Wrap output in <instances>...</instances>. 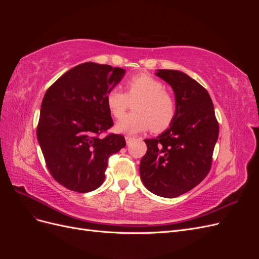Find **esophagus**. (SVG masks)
Listing matches in <instances>:
<instances>
[{"mask_svg": "<svg viewBox=\"0 0 259 259\" xmlns=\"http://www.w3.org/2000/svg\"><path fill=\"white\" fill-rule=\"evenodd\" d=\"M132 139H133V138H132L131 136H125V140H126V144H127V145L131 143Z\"/></svg>", "mask_w": 259, "mask_h": 259, "instance_id": "obj_1", "label": "esophagus"}]
</instances>
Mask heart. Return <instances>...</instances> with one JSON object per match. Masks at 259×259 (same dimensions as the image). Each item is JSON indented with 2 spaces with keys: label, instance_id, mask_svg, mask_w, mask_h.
I'll return each mask as SVG.
<instances>
[{
  "label": "heart",
  "instance_id": "1",
  "mask_svg": "<svg viewBox=\"0 0 259 259\" xmlns=\"http://www.w3.org/2000/svg\"><path fill=\"white\" fill-rule=\"evenodd\" d=\"M125 88V93L113 88L106 95L109 111L116 119L122 117L135 103V112L125 115L117 122V132L136 134L152 128L153 132L160 133L170 126L176 116V101L161 81L147 73H140L132 76Z\"/></svg>",
  "mask_w": 259,
  "mask_h": 259
}]
</instances>
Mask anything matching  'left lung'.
<instances>
[{
  "label": "left lung",
  "instance_id": "1",
  "mask_svg": "<svg viewBox=\"0 0 259 259\" xmlns=\"http://www.w3.org/2000/svg\"><path fill=\"white\" fill-rule=\"evenodd\" d=\"M155 74L174 91L176 116L160 136L145 139L147 152L139 173L149 191L176 198L208 174L219 126L209 94L201 84L178 70L159 69Z\"/></svg>",
  "mask_w": 259,
  "mask_h": 259
}]
</instances>
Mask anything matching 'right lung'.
I'll list each match as a JSON object with an SVG mask.
<instances>
[{
	"label": "right lung",
	"mask_w": 259,
	"mask_h": 259,
	"mask_svg": "<svg viewBox=\"0 0 259 259\" xmlns=\"http://www.w3.org/2000/svg\"><path fill=\"white\" fill-rule=\"evenodd\" d=\"M124 73L122 68L84 62L45 93L36 136L51 175L69 190L97 189L105 180L109 156L126 145L119 134L99 137L113 126L106 95Z\"/></svg>",
	"instance_id": "obj_1"
}]
</instances>
